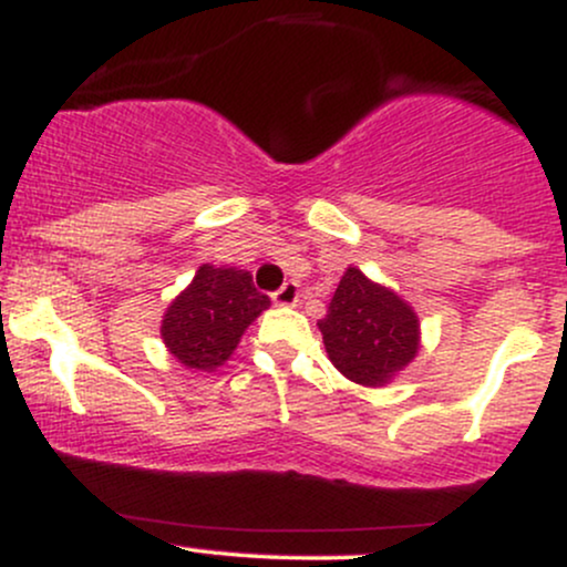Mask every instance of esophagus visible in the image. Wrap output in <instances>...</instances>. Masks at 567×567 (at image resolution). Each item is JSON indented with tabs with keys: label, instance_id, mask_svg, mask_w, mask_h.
I'll return each mask as SVG.
<instances>
[{
	"label": "esophagus",
	"instance_id": "obj_1",
	"mask_svg": "<svg viewBox=\"0 0 567 567\" xmlns=\"http://www.w3.org/2000/svg\"><path fill=\"white\" fill-rule=\"evenodd\" d=\"M271 298H275V303H279V306H296L298 303V282H292L290 279V282H285Z\"/></svg>",
	"mask_w": 567,
	"mask_h": 567
}]
</instances>
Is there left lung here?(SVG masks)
<instances>
[{"label": "left lung", "instance_id": "left-lung-1", "mask_svg": "<svg viewBox=\"0 0 567 567\" xmlns=\"http://www.w3.org/2000/svg\"><path fill=\"white\" fill-rule=\"evenodd\" d=\"M330 362L362 386L392 381L419 351V317L392 290L349 266L320 322Z\"/></svg>", "mask_w": 567, "mask_h": 567}]
</instances>
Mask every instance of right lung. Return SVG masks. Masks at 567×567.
I'll use <instances>...</instances> for the list:
<instances>
[{
  "instance_id": "obj_1",
  "label": "right lung",
  "mask_w": 567,
  "mask_h": 567,
  "mask_svg": "<svg viewBox=\"0 0 567 567\" xmlns=\"http://www.w3.org/2000/svg\"><path fill=\"white\" fill-rule=\"evenodd\" d=\"M269 306L252 277L237 269L199 266L162 320V338L178 362L194 370H216L237 349L239 336Z\"/></svg>"
}]
</instances>
